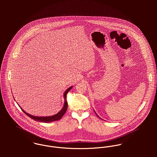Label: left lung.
Masks as SVG:
<instances>
[{
  "mask_svg": "<svg viewBox=\"0 0 157 157\" xmlns=\"http://www.w3.org/2000/svg\"><path fill=\"white\" fill-rule=\"evenodd\" d=\"M96 115H97V113H96ZM97 116H98V115H97ZM99 118H100V117H99Z\"/></svg>",
  "mask_w": 157,
  "mask_h": 157,
  "instance_id": "obj_1",
  "label": "left lung"
}]
</instances>
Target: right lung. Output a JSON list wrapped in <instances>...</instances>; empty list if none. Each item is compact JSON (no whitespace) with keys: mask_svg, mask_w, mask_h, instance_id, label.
<instances>
[{"mask_svg":"<svg viewBox=\"0 0 157 157\" xmlns=\"http://www.w3.org/2000/svg\"><path fill=\"white\" fill-rule=\"evenodd\" d=\"M72 86L69 87L65 92L64 95H63L64 100H65L64 106H63V108L60 110V111H59L57 114H56L54 115L50 116V117H36V116H33V115H31L26 113L25 111H23L22 108H21V109L22 110L23 112H24L26 115H28L29 117H30L31 118H32L33 120H34L35 121L43 122V123H49V122H52V121H54L59 120L61 119V118L63 117V115L65 114V113L66 112L67 110V92L72 89Z\"/></svg>","mask_w":157,"mask_h":157,"instance_id":"right-lung-1","label":"right lung"}]
</instances>
